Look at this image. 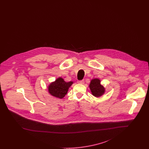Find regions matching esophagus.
Returning a JSON list of instances; mask_svg holds the SVG:
<instances>
[{
  "instance_id": "34e87169",
  "label": "esophagus",
  "mask_w": 149,
  "mask_h": 149,
  "mask_svg": "<svg viewBox=\"0 0 149 149\" xmlns=\"http://www.w3.org/2000/svg\"><path fill=\"white\" fill-rule=\"evenodd\" d=\"M78 84H83L84 83V80H78Z\"/></svg>"
}]
</instances>
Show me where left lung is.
I'll return each mask as SVG.
<instances>
[{
  "label": "left lung",
  "instance_id": "8db88e82",
  "mask_svg": "<svg viewBox=\"0 0 149 149\" xmlns=\"http://www.w3.org/2000/svg\"><path fill=\"white\" fill-rule=\"evenodd\" d=\"M89 87L93 95L97 98L102 96L106 92V88L100 84V80L98 78L92 79Z\"/></svg>",
  "mask_w": 149,
  "mask_h": 149
}]
</instances>
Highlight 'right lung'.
<instances>
[{"instance_id":"right-lung-1","label":"right lung","mask_w":149,"mask_h":149,"mask_svg":"<svg viewBox=\"0 0 149 149\" xmlns=\"http://www.w3.org/2000/svg\"><path fill=\"white\" fill-rule=\"evenodd\" d=\"M73 83L72 81L66 82L63 78L58 77L48 85V92L52 96L62 99L68 93L69 88Z\"/></svg>"}]
</instances>
